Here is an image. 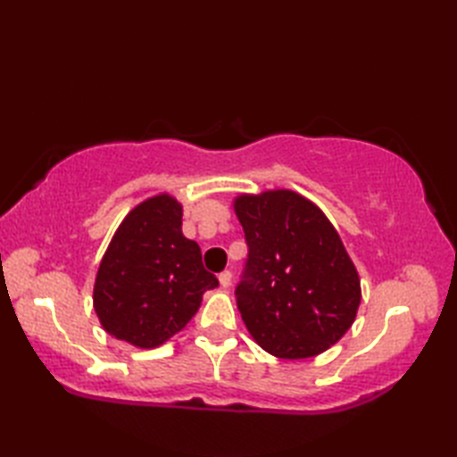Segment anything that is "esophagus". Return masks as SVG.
<instances>
[{
    "mask_svg": "<svg viewBox=\"0 0 457 457\" xmlns=\"http://www.w3.org/2000/svg\"><path fill=\"white\" fill-rule=\"evenodd\" d=\"M218 278H220V285L223 288H228L231 285V273H229V270H223V273H220Z\"/></svg>",
    "mask_w": 457,
    "mask_h": 457,
    "instance_id": "obj_1",
    "label": "esophagus"
}]
</instances>
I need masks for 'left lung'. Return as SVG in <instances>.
Instances as JSON below:
<instances>
[{
	"label": "left lung",
	"instance_id": "obj_1",
	"mask_svg": "<svg viewBox=\"0 0 457 457\" xmlns=\"http://www.w3.org/2000/svg\"><path fill=\"white\" fill-rule=\"evenodd\" d=\"M234 208L249 247L236 287L255 342L280 359L326 352L352 328L361 285L337 231L293 190L241 194Z\"/></svg>",
	"mask_w": 457,
	"mask_h": 457
}]
</instances>
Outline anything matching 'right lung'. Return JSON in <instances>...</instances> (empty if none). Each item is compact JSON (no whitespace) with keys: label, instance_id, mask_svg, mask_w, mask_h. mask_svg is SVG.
<instances>
[{"label":"right lung","instance_id":"obj_1","mask_svg":"<svg viewBox=\"0 0 457 457\" xmlns=\"http://www.w3.org/2000/svg\"><path fill=\"white\" fill-rule=\"evenodd\" d=\"M218 287L196 241L182 236V206L159 194L135 206L115 231L94 285V310L113 337L151 349L190 322Z\"/></svg>","mask_w":457,"mask_h":457}]
</instances>
